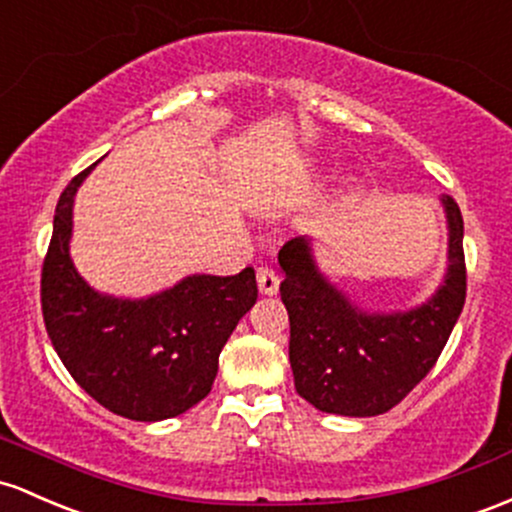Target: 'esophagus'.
Listing matches in <instances>:
<instances>
[{
    "instance_id": "34e87169",
    "label": "esophagus",
    "mask_w": 512,
    "mask_h": 512,
    "mask_svg": "<svg viewBox=\"0 0 512 512\" xmlns=\"http://www.w3.org/2000/svg\"><path fill=\"white\" fill-rule=\"evenodd\" d=\"M257 286L265 296H274L279 291V277L272 267H260L257 269Z\"/></svg>"
}]
</instances>
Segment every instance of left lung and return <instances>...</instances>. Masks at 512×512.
I'll use <instances>...</instances> for the list:
<instances>
[{
  "label": "left lung",
  "instance_id": "8db88e82",
  "mask_svg": "<svg viewBox=\"0 0 512 512\" xmlns=\"http://www.w3.org/2000/svg\"><path fill=\"white\" fill-rule=\"evenodd\" d=\"M449 226L445 284L406 313H367L320 274L308 238L279 250L289 311V362L301 398L323 413L369 418L391 411L435 367L466 299L464 221L442 194Z\"/></svg>",
  "mask_w": 512,
  "mask_h": 512
}]
</instances>
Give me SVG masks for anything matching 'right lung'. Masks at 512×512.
<instances>
[{"label": "right lung", "instance_id": "obj_1", "mask_svg": "<svg viewBox=\"0 0 512 512\" xmlns=\"http://www.w3.org/2000/svg\"><path fill=\"white\" fill-rule=\"evenodd\" d=\"M94 165L72 177L55 209L41 272L48 338L72 379L111 413L174 418L209 396L223 345L257 301L255 269L194 274L140 301L97 294L70 260L72 201Z\"/></svg>", "mask_w": 512, "mask_h": 512}]
</instances>
